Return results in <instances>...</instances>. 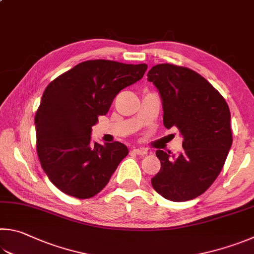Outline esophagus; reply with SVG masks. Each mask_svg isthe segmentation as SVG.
<instances>
[{
    "label": "esophagus",
    "instance_id": "1",
    "mask_svg": "<svg viewBox=\"0 0 254 254\" xmlns=\"http://www.w3.org/2000/svg\"><path fill=\"white\" fill-rule=\"evenodd\" d=\"M133 152L139 155H144L147 153V150L144 149V147H134V149H133Z\"/></svg>",
    "mask_w": 254,
    "mask_h": 254
}]
</instances>
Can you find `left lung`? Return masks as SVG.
Returning <instances> with one entry per match:
<instances>
[{
    "mask_svg": "<svg viewBox=\"0 0 254 254\" xmlns=\"http://www.w3.org/2000/svg\"><path fill=\"white\" fill-rule=\"evenodd\" d=\"M147 81L162 100L163 124L177 127L183 137L178 155L156 150L161 169L152 187L174 202L192 200L210 188L232 145L231 114L218 91L199 73L173 64H158Z\"/></svg>",
    "mask_w": 254,
    "mask_h": 254,
    "instance_id": "1",
    "label": "left lung"
}]
</instances>
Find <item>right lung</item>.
I'll list each match as a JSON object with an SVG mask.
<instances>
[{
  "label": "right lung",
  "mask_w": 254,
  "mask_h": 254,
  "mask_svg": "<svg viewBox=\"0 0 254 254\" xmlns=\"http://www.w3.org/2000/svg\"><path fill=\"white\" fill-rule=\"evenodd\" d=\"M146 64L91 60L47 86L35 114L36 150L59 190L77 199L98 194L128 153L121 142H92V127L120 91L141 80Z\"/></svg>",
  "instance_id": "add662e5"
}]
</instances>
